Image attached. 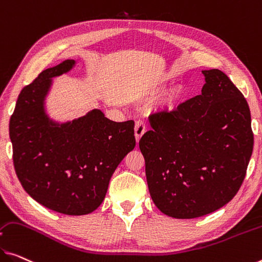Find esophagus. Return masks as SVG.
Instances as JSON below:
<instances>
[{"instance_id":"34e87169","label":"esophagus","mask_w":262,"mask_h":262,"mask_svg":"<svg viewBox=\"0 0 262 262\" xmlns=\"http://www.w3.org/2000/svg\"><path fill=\"white\" fill-rule=\"evenodd\" d=\"M145 134V124L142 120H138V122H136V125H135V137H136V142L139 143V140Z\"/></svg>"}]
</instances>
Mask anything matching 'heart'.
<instances>
[{
    "label": "heart",
    "instance_id": "obj_1",
    "mask_svg": "<svg viewBox=\"0 0 262 262\" xmlns=\"http://www.w3.org/2000/svg\"><path fill=\"white\" fill-rule=\"evenodd\" d=\"M186 95V90L182 85H174L165 92L162 99V107L164 111H174L182 104Z\"/></svg>",
    "mask_w": 262,
    "mask_h": 262
}]
</instances>
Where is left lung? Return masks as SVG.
Returning a JSON list of instances; mask_svg holds the SVG:
<instances>
[{
    "label": "left lung",
    "instance_id": "8db88e82",
    "mask_svg": "<svg viewBox=\"0 0 262 262\" xmlns=\"http://www.w3.org/2000/svg\"><path fill=\"white\" fill-rule=\"evenodd\" d=\"M201 95L151 115L139 142L150 195L164 214L193 219L229 203L253 152L251 111L223 71L204 70Z\"/></svg>",
    "mask_w": 262,
    "mask_h": 262
}]
</instances>
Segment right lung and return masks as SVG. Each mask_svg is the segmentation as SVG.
Instances as JSON below:
<instances>
[{"label": "right lung", "mask_w": 262, "mask_h": 262, "mask_svg": "<svg viewBox=\"0 0 262 262\" xmlns=\"http://www.w3.org/2000/svg\"><path fill=\"white\" fill-rule=\"evenodd\" d=\"M76 66L66 59L23 88L10 117L16 174L28 194L67 215L94 212L119 163L136 146L135 123L112 122L99 108L57 122L47 112L52 78Z\"/></svg>", "instance_id": "right-lung-1"}]
</instances>
